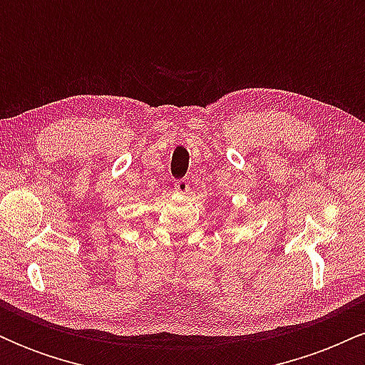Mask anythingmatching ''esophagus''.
<instances>
[{
  "label": "esophagus",
  "instance_id": "1",
  "mask_svg": "<svg viewBox=\"0 0 365 365\" xmlns=\"http://www.w3.org/2000/svg\"><path fill=\"white\" fill-rule=\"evenodd\" d=\"M175 192H177V194L187 195L188 192H190V182H188L187 178L177 180V182H175Z\"/></svg>",
  "mask_w": 365,
  "mask_h": 365
}]
</instances>
